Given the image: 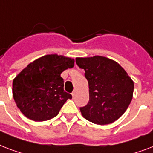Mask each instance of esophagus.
<instances>
[{
  "label": "esophagus",
  "mask_w": 153,
  "mask_h": 153,
  "mask_svg": "<svg viewBox=\"0 0 153 153\" xmlns=\"http://www.w3.org/2000/svg\"><path fill=\"white\" fill-rule=\"evenodd\" d=\"M72 96H73V97H74L76 96V91H73V93H72Z\"/></svg>",
  "instance_id": "obj_1"
}]
</instances>
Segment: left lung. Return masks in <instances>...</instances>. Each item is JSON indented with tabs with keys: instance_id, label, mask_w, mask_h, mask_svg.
Here are the masks:
<instances>
[{
	"instance_id": "1",
	"label": "left lung",
	"mask_w": 153,
	"mask_h": 153,
	"mask_svg": "<svg viewBox=\"0 0 153 153\" xmlns=\"http://www.w3.org/2000/svg\"><path fill=\"white\" fill-rule=\"evenodd\" d=\"M85 71L89 101L80 108L81 114L97 125H108L119 119L132 101L134 83L115 60L101 56L76 58Z\"/></svg>"
}]
</instances>
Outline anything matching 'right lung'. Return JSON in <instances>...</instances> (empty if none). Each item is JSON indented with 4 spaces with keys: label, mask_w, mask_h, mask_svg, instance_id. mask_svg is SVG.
Returning a JSON list of instances; mask_svg holds the SVG:
<instances>
[{
    "label": "right lung",
    "mask_w": 153,
    "mask_h": 153,
    "mask_svg": "<svg viewBox=\"0 0 153 153\" xmlns=\"http://www.w3.org/2000/svg\"><path fill=\"white\" fill-rule=\"evenodd\" d=\"M74 59L56 54L45 55L25 68L13 81L16 106L35 121L50 120L72 95L64 91L61 73L74 66Z\"/></svg>",
    "instance_id": "1"
}]
</instances>
